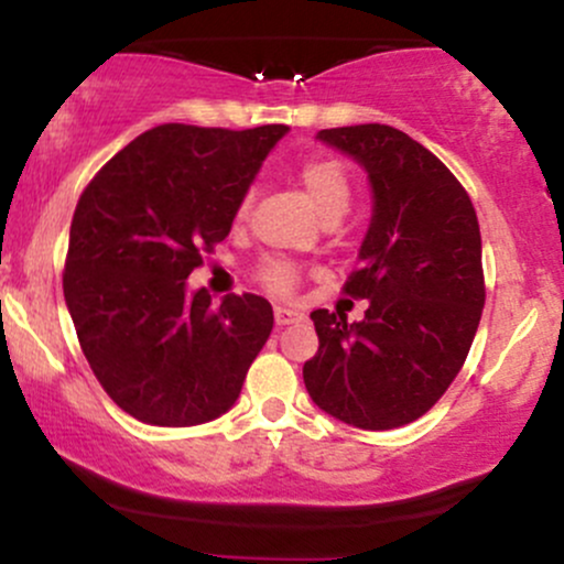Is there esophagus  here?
Segmentation results:
<instances>
[{"mask_svg":"<svg viewBox=\"0 0 564 564\" xmlns=\"http://www.w3.org/2000/svg\"><path fill=\"white\" fill-rule=\"evenodd\" d=\"M307 318V315L302 313V310L296 307H286V304H278L275 307V323L278 326H289V323H300Z\"/></svg>","mask_w":564,"mask_h":564,"instance_id":"34e87169","label":"esophagus"}]
</instances>
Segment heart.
<instances>
[{"label":"heart","mask_w":564,"mask_h":564,"mask_svg":"<svg viewBox=\"0 0 564 564\" xmlns=\"http://www.w3.org/2000/svg\"><path fill=\"white\" fill-rule=\"evenodd\" d=\"M300 183L318 209L321 217L328 215H345L352 196V185H349V174L336 159H310L304 161L300 170ZM251 206V196H243L238 204L236 219H243ZM262 281L273 291H289L294 286L296 275L294 268L286 262H268L262 270Z\"/></svg>","instance_id":"obj_1"}]
</instances>
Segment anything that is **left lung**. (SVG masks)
I'll use <instances>...</instances> for the list:
<instances>
[{
  "label": "left lung",
  "mask_w": 564,
  "mask_h": 564,
  "mask_svg": "<svg viewBox=\"0 0 564 564\" xmlns=\"http://www.w3.org/2000/svg\"><path fill=\"white\" fill-rule=\"evenodd\" d=\"M368 174L371 223L345 291L364 321L315 310L318 352L302 368L313 403L360 430L416 422L443 398L480 326L485 283L475 206L448 166L387 124L321 129Z\"/></svg>",
  "instance_id": "1"
}]
</instances>
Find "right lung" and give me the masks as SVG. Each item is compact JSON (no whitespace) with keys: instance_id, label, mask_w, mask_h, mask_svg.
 Returning <instances> with one entry per match:
<instances>
[{"instance_id":"right-lung-1","label":"right lung","mask_w":564,"mask_h":564,"mask_svg":"<svg viewBox=\"0 0 564 564\" xmlns=\"http://www.w3.org/2000/svg\"><path fill=\"white\" fill-rule=\"evenodd\" d=\"M289 132L161 124L95 174L70 223L63 294L102 390L138 422L228 413L273 332L264 296L187 286L225 241L262 161Z\"/></svg>"}]
</instances>
